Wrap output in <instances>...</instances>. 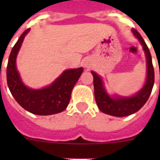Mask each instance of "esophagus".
<instances>
[{
  "mask_svg": "<svg viewBox=\"0 0 160 160\" xmlns=\"http://www.w3.org/2000/svg\"><path fill=\"white\" fill-rule=\"evenodd\" d=\"M85 66L87 68V69H89V68L90 67V62H89V60H86L85 61Z\"/></svg>",
  "mask_w": 160,
  "mask_h": 160,
  "instance_id": "obj_1",
  "label": "esophagus"
}]
</instances>
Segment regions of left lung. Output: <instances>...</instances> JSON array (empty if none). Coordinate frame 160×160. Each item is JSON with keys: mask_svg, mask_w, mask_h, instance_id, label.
<instances>
[{"mask_svg": "<svg viewBox=\"0 0 160 160\" xmlns=\"http://www.w3.org/2000/svg\"><path fill=\"white\" fill-rule=\"evenodd\" d=\"M132 32L143 46V49L146 55V81H145L144 87L142 88L139 92L135 94L134 96H130V97H121V96L110 97L107 94L106 90L104 87L102 79L96 73L91 71V74L94 77V90H95L96 104L99 109H100V111L109 115H113V116H127L139 110L149 99L153 86H154V70L149 48L146 43L144 42V39L140 36V34L135 29H132Z\"/></svg>", "mask_w": 160, "mask_h": 160, "instance_id": "obj_1", "label": "left lung"}]
</instances>
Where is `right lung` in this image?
Masks as SVG:
<instances>
[{"label": "right lung", "mask_w": 160, "mask_h": 160, "mask_svg": "<svg viewBox=\"0 0 160 160\" xmlns=\"http://www.w3.org/2000/svg\"><path fill=\"white\" fill-rule=\"evenodd\" d=\"M29 31L27 29L21 34L9 56L6 69L9 90L19 105L32 114L50 115L62 112L69 105L71 91L82 74L83 68L65 70L51 85L41 90L26 87L16 70V60Z\"/></svg>", "instance_id": "add662e5"}]
</instances>
